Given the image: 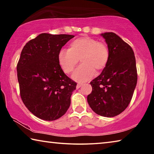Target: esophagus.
<instances>
[{"instance_id": "esophagus-1", "label": "esophagus", "mask_w": 154, "mask_h": 154, "mask_svg": "<svg viewBox=\"0 0 154 154\" xmlns=\"http://www.w3.org/2000/svg\"><path fill=\"white\" fill-rule=\"evenodd\" d=\"M83 85V83H77V89H79V88L82 86V85Z\"/></svg>"}]
</instances>
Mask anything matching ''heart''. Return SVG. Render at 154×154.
Listing matches in <instances>:
<instances>
[{
	"mask_svg": "<svg viewBox=\"0 0 154 154\" xmlns=\"http://www.w3.org/2000/svg\"><path fill=\"white\" fill-rule=\"evenodd\" d=\"M110 53L105 43L90 37L75 39L69 49H62L58 53L60 65L65 73H70L79 62V65L72 72V78L77 82H83L95 75V69L102 70L107 64Z\"/></svg>",
	"mask_w": 154,
	"mask_h": 154,
	"instance_id": "obj_1",
	"label": "heart"
}]
</instances>
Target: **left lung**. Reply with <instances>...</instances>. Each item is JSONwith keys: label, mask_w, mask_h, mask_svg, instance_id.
<instances>
[{"label": "left lung", "mask_w": 154, "mask_h": 154, "mask_svg": "<svg viewBox=\"0 0 154 154\" xmlns=\"http://www.w3.org/2000/svg\"><path fill=\"white\" fill-rule=\"evenodd\" d=\"M100 35L110 56L100 75L90 82L92 91L87 100L96 114L112 118L123 112L131 100L137 83L136 60L131 47L116 33Z\"/></svg>", "instance_id": "left-lung-1"}]
</instances>
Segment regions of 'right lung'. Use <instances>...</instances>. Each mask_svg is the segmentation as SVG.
<instances>
[{
  "instance_id": "obj_1",
  "label": "right lung",
  "mask_w": 154,
  "mask_h": 154,
  "mask_svg": "<svg viewBox=\"0 0 154 154\" xmlns=\"http://www.w3.org/2000/svg\"><path fill=\"white\" fill-rule=\"evenodd\" d=\"M74 36L40 34L21 52L17 65L21 98L28 110L43 120L61 118L71 105L77 83L62 71L58 53Z\"/></svg>"
}]
</instances>
